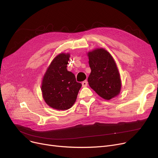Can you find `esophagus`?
<instances>
[{
    "instance_id": "obj_1",
    "label": "esophagus",
    "mask_w": 158,
    "mask_h": 158,
    "mask_svg": "<svg viewBox=\"0 0 158 158\" xmlns=\"http://www.w3.org/2000/svg\"><path fill=\"white\" fill-rule=\"evenodd\" d=\"M82 87H86L88 86V82L87 81H85L82 82Z\"/></svg>"
}]
</instances>
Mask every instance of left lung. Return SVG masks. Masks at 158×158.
I'll use <instances>...</instances> for the list:
<instances>
[{"label":"left lung","instance_id":"1","mask_svg":"<svg viewBox=\"0 0 158 158\" xmlns=\"http://www.w3.org/2000/svg\"><path fill=\"white\" fill-rule=\"evenodd\" d=\"M91 73L89 86L105 100L118 96L121 91L120 74L113 57L103 48H97L87 53Z\"/></svg>","mask_w":158,"mask_h":158}]
</instances>
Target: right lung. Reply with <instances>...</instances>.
<instances>
[{
    "label": "right lung",
    "mask_w": 158,
    "mask_h": 158,
    "mask_svg": "<svg viewBox=\"0 0 158 158\" xmlns=\"http://www.w3.org/2000/svg\"><path fill=\"white\" fill-rule=\"evenodd\" d=\"M70 53L57 55L48 65L41 81V90L45 103L56 110H67L76 102L82 85L66 66Z\"/></svg>",
    "instance_id": "add662e5"
}]
</instances>
